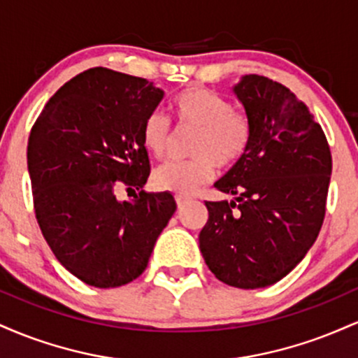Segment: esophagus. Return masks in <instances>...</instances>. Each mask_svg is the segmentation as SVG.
I'll return each mask as SVG.
<instances>
[{
  "label": "esophagus",
  "instance_id": "34e87169",
  "mask_svg": "<svg viewBox=\"0 0 358 358\" xmlns=\"http://www.w3.org/2000/svg\"><path fill=\"white\" fill-rule=\"evenodd\" d=\"M175 200H176V205H178V208H182L183 205L187 203L190 199H188V196H185V195H180V193H176Z\"/></svg>",
  "mask_w": 358,
  "mask_h": 358
}]
</instances>
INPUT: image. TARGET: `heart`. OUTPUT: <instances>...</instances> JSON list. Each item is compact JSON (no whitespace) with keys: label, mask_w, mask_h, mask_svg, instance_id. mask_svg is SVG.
I'll use <instances>...</instances> for the list:
<instances>
[{"label":"heart","mask_w":358,"mask_h":358,"mask_svg":"<svg viewBox=\"0 0 358 358\" xmlns=\"http://www.w3.org/2000/svg\"><path fill=\"white\" fill-rule=\"evenodd\" d=\"M170 110L178 124L196 131L190 141L193 158L168 162L156 168L153 183L166 192L190 195L215 176L217 165L231 168L248 153L252 139V122L242 110L215 90L193 85L176 94ZM171 127L165 114H148L141 127L143 145L155 158L166 153Z\"/></svg>","instance_id":"heart-1"}]
</instances>
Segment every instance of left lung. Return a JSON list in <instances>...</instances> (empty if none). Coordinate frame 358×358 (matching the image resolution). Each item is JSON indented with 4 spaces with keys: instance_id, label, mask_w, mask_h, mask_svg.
Segmentation results:
<instances>
[{
    "instance_id": "left-lung-1",
    "label": "left lung",
    "mask_w": 358,
    "mask_h": 358,
    "mask_svg": "<svg viewBox=\"0 0 358 358\" xmlns=\"http://www.w3.org/2000/svg\"><path fill=\"white\" fill-rule=\"evenodd\" d=\"M234 90L252 122V139L215 183L236 202H205L208 220L199 242L217 279L256 289L296 268L318 237L331 153L311 110L282 84L245 76Z\"/></svg>"
}]
</instances>
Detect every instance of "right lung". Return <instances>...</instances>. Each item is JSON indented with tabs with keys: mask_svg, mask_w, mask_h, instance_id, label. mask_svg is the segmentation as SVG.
<instances>
[{
	"mask_svg": "<svg viewBox=\"0 0 358 358\" xmlns=\"http://www.w3.org/2000/svg\"><path fill=\"white\" fill-rule=\"evenodd\" d=\"M163 94L141 77L94 67L62 85L30 131L36 222L60 264L89 286L141 276L176 210L171 193H134L151 170L143 122ZM121 187L133 203L117 200Z\"/></svg>",
	"mask_w": 358,
	"mask_h": 358,
	"instance_id": "right-lung-1",
	"label": "right lung"
}]
</instances>
